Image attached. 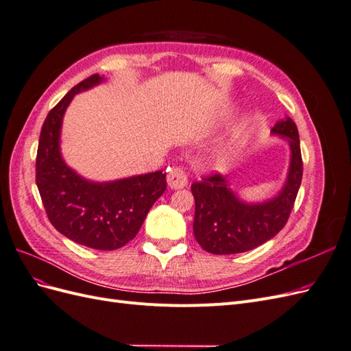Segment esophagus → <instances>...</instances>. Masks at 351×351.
I'll return each instance as SVG.
<instances>
[{"mask_svg": "<svg viewBox=\"0 0 351 351\" xmlns=\"http://www.w3.org/2000/svg\"><path fill=\"white\" fill-rule=\"evenodd\" d=\"M167 182H168V186L171 189H182L187 184V176L183 171V168L173 167L168 169Z\"/></svg>", "mask_w": 351, "mask_h": 351, "instance_id": "1", "label": "esophagus"}]
</instances>
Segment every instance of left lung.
<instances>
[{
  "instance_id": "left-lung-1",
  "label": "left lung",
  "mask_w": 351,
  "mask_h": 351,
  "mask_svg": "<svg viewBox=\"0 0 351 351\" xmlns=\"http://www.w3.org/2000/svg\"><path fill=\"white\" fill-rule=\"evenodd\" d=\"M272 133L289 137L291 146L289 178L277 197L258 205L243 204L219 174L192 184L193 232L202 249L214 254L247 252L277 236L287 224L303 176L300 139L291 119L275 124Z\"/></svg>"
}]
</instances>
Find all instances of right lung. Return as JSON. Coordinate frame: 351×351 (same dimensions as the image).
Listing matches in <instances>:
<instances>
[{
  "label": "right lung",
  "instance_id": "obj_1",
  "mask_svg": "<svg viewBox=\"0 0 351 351\" xmlns=\"http://www.w3.org/2000/svg\"><path fill=\"white\" fill-rule=\"evenodd\" d=\"M102 82L92 74L70 89L42 124L36 154V186L47 217L62 236L82 246L115 250L133 240L147 212L167 189L162 171L90 183L70 169L60 155L62 115L74 95Z\"/></svg>",
  "mask_w": 351,
  "mask_h": 351
}]
</instances>
